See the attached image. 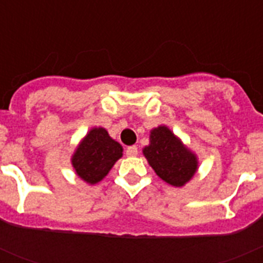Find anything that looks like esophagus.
I'll return each mask as SVG.
<instances>
[{"label":"esophagus","mask_w":263,"mask_h":263,"mask_svg":"<svg viewBox=\"0 0 263 263\" xmlns=\"http://www.w3.org/2000/svg\"><path fill=\"white\" fill-rule=\"evenodd\" d=\"M137 154H138V148H137V146H129V147L126 148L127 157H136Z\"/></svg>","instance_id":"obj_1"}]
</instances>
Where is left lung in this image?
<instances>
[{
  "mask_svg": "<svg viewBox=\"0 0 263 263\" xmlns=\"http://www.w3.org/2000/svg\"><path fill=\"white\" fill-rule=\"evenodd\" d=\"M142 153L155 174L173 187L187 184L199 168L197 155L166 125L150 130V143Z\"/></svg>",
  "mask_w": 263,
  "mask_h": 263,
  "instance_id": "obj_1",
  "label": "left lung"
}]
</instances>
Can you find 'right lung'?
<instances>
[{"label":"right lung","instance_id":"1","mask_svg":"<svg viewBox=\"0 0 263 263\" xmlns=\"http://www.w3.org/2000/svg\"><path fill=\"white\" fill-rule=\"evenodd\" d=\"M122 153V146L109 136L106 129L92 127L79 142L71 157V164L83 182L93 185L108 175Z\"/></svg>","mask_w":263,"mask_h":263}]
</instances>
